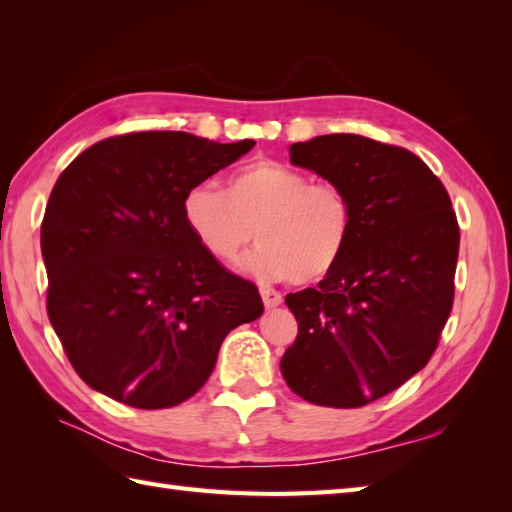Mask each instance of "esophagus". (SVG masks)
<instances>
[{"label": "esophagus", "mask_w": 512, "mask_h": 512, "mask_svg": "<svg viewBox=\"0 0 512 512\" xmlns=\"http://www.w3.org/2000/svg\"><path fill=\"white\" fill-rule=\"evenodd\" d=\"M259 295H262V301H264V306L270 310V308H277V306H281V295L279 292L275 290V288H270V286H262L259 288Z\"/></svg>", "instance_id": "esophagus-1"}]
</instances>
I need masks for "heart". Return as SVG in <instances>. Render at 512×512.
Returning <instances> with one entry per match:
<instances>
[{
	"label": "heart",
	"mask_w": 512,
	"mask_h": 512,
	"mask_svg": "<svg viewBox=\"0 0 512 512\" xmlns=\"http://www.w3.org/2000/svg\"><path fill=\"white\" fill-rule=\"evenodd\" d=\"M182 217L195 242L217 262H231L250 239L259 246L239 268L259 279L317 284L341 264L354 215L347 195L328 182L257 160L228 178L226 191L200 182L184 193Z\"/></svg>",
	"instance_id": "obj_1"
}]
</instances>
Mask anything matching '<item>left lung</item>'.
Wrapping results in <instances>:
<instances>
[{
  "label": "left lung",
  "instance_id": "obj_1",
  "mask_svg": "<svg viewBox=\"0 0 512 512\" xmlns=\"http://www.w3.org/2000/svg\"><path fill=\"white\" fill-rule=\"evenodd\" d=\"M290 162L336 184L354 226L341 264L286 295L299 321L281 374L303 400L352 409L418 374L453 306L460 228L442 182L402 147L356 134L290 145Z\"/></svg>",
  "mask_w": 512,
  "mask_h": 512
}]
</instances>
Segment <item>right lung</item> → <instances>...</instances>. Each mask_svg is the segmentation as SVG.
I'll use <instances>...</instances> for the list:
<instances>
[{
    "label": "right lung",
    "mask_w": 512,
    "mask_h": 512,
    "mask_svg": "<svg viewBox=\"0 0 512 512\" xmlns=\"http://www.w3.org/2000/svg\"><path fill=\"white\" fill-rule=\"evenodd\" d=\"M253 147L138 132L92 145L59 176L41 224L48 317L92 389L176 407L211 376L224 336L262 317L255 284L206 255L182 217L193 184Z\"/></svg>",
    "instance_id": "add662e5"
}]
</instances>
